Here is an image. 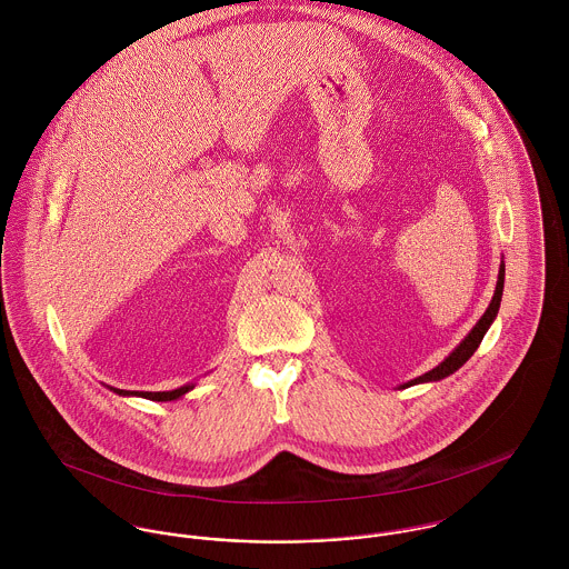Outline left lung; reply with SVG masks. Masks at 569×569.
<instances>
[{
  "label": "left lung",
  "instance_id": "left-lung-1",
  "mask_svg": "<svg viewBox=\"0 0 569 569\" xmlns=\"http://www.w3.org/2000/svg\"><path fill=\"white\" fill-rule=\"evenodd\" d=\"M503 276H506V264H503V260H501V264H499V273H497V284H495V293H492V300H490V305H488L487 311H485V316L478 320V325L471 328V332L449 352V357H445V361H440L436 368H431L429 372H425V375H420V377H416V379H411V381H407L403 386H399L401 390H406V388H411V386H418V383H431V381H440V379H445V377H449V375H453L456 370H460L471 357H473V352L478 350V346L482 343V339H485V335H487L488 328L490 325L495 322V318H497V311H499V305H501V293H503Z\"/></svg>",
  "mask_w": 569,
  "mask_h": 569
}]
</instances>
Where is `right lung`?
<instances>
[{
    "mask_svg": "<svg viewBox=\"0 0 569 569\" xmlns=\"http://www.w3.org/2000/svg\"><path fill=\"white\" fill-rule=\"evenodd\" d=\"M107 388H109V386H107ZM192 388H194V383H186V386H181V388H177V390H170V392H142V395H133V392H129V390H118V388H109V390H113V392L120 395V397H144V399H149V401H177V399H181L183 395H188Z\"/></svg>",
    "mask_w": 569,
    "mask_h": 569,
    "instance_id": "1",
    "label": "right lung"
}]
</instances>
